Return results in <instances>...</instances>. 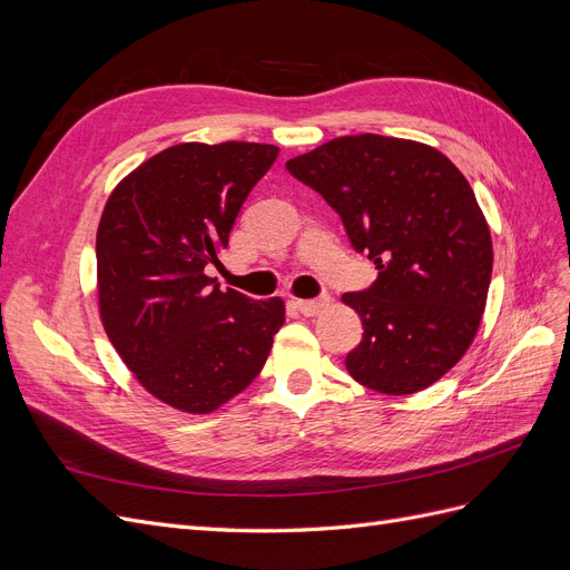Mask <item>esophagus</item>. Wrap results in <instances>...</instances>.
<instances>
[{"mask_svg":"<svg viewBox=\"0 0 570 570\" xmlns=\"http://www.w3.org/2000/svg\"><path fill=\"white\" fill-rule=\"evenodd\" d=\"M331 306V297H318V299H297V308L304 316H316L323 308Z\"/></svg>","mask_w":570,"mask_h":570,"instance_id":"1","label":"esophagus"}]
</instances>
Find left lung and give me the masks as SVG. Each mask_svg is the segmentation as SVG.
<instances>
[{
    "instance_id": "left-lung-1",
    "label": "left lung",
    "mask_w": 570,
    "mask_h": 570,
    "mask_svg": "<svg viewBox=\"0 0 570 570\" xmlns=\"http://www.w3.org/2000/svg\"><path fill=\"white\" fill-rule=\"evenodd\" d=\"M285 166L377 268L368 289L342 297L364 325L344 358L350 375L392 396L440 381L471 347L492 278V237L469 180L435 147L373 132Z\"/></svg>"
}]
</instances>
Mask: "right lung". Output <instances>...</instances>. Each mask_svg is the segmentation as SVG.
<instances>
[{
	"label": "right lung",
	"mask_w": 570,
	"mask_h": 570,
	"mask_svg": "<svg viewBox=\"0 0 570 570\" xmlns=\"http://www.w3.org/2000/svg\"><path fill=\"white\" fill-rule=\"evenodd\" d=\"M256 142H183L137 166L97 228L99 316L124 364L164 404L212 413L262 373L281 297L223 292L204 273L252 187L278 159Z\"/></svg>",
	"instance_id": "1"
}]
</instances>
